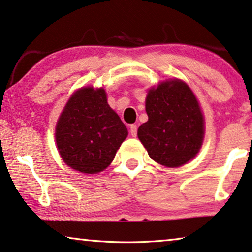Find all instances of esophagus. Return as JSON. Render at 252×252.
I'll return each mask as SVG.
<instances>
[{
  "label": "esophagus",
  "mask_w": 252,
  "mask_h": 252,
  "mask_svg": "<svg viewBox=\"0 0 252 252\" xmlns=\"http://www.w3.org/2000/svg\"><path fill=\"white\" fill-rule=\"evenodd\" d=\"M137 130L138 126L136 125H131L130 126V133L132 137H137Z\"/></svg>",
  "instance_id": "esophagus-1"
}]
</instances>
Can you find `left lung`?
<instances>
[{
  "instance_id": "obj_1",
  "label": "left lung",
  "mask_w": 252,
  "mask_h": 252,
  "mask_svg": "<svg viewBox=\"0 0 252 252\" xmlns=\"http://www.w3.org/2000/svg\"><path fill=\"white\" fill-rule=\"evenodd\" d=\"M148 121L138 138L150 158L167 167H179L197 155L204 139V116L191 89L180 80L150 89L146 98Z\"/></svg>"
}]
</instances>
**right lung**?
<instances>
[{"label": "right lung", "instance_id": "1", "mask_svg": "<svg viewBox=\"0 0 252 252\" xmlns=\"http://www.w3.org/2000/svg\"><path fill=\"white\" fill-rule=\"evenodd\" d=\"M126 136L125 123L108 106L103 88L78 90L66 103L55 129L62 159L87 174L105 170Z\"/></svg>", "mask_w": 252, "mask_h": 252}]
</instances>
